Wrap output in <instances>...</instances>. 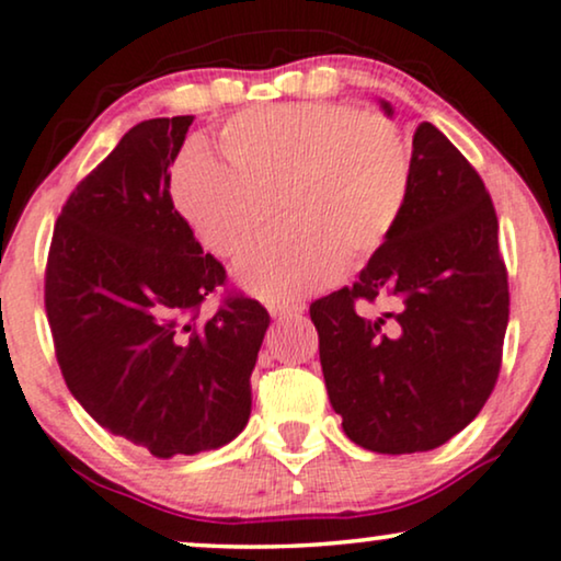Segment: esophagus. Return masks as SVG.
Here are the masks:
<instances>
[{"label": "esophagus", "mask_w": 561, "mask_h": 561, "mask_svg": "<svg viewBox=\"0 0 561 561\" xmlns=\"http://www.w3.org/2000/svg\"><path fill=\"white\" fill-rule=\"evenodd\" d=\"M267 312L275 317V320H286V317H299L304 312L301 301H273L267 304Z\"/></svg>", "instance_id": "esophagus-1"}]
</instances>
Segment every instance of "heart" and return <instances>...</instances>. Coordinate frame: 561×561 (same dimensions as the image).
<instances>
[{"instance_id": "obj_1", "label": "heart", "mask_w": 561, "mask_h": 561, "mask_svg": "<svg viewBox=\"0 0 561 561\" xmlns=\"http://www.w3.org/2000/svg\"><path fill=\"white\" fill-rule=\"evenodd\" d=\"M218 150L224 163L184 156L171 197L218 257L239 254L275 205L283 224L233 267L239 286L267 301L317 291L377 252L411 190V153L396 124L341 103L249 108L226 124Z\"/></svg>"}]
</instances>
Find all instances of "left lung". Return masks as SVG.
Segmentation results:
<instances>
[{
  "instance_id": "1",
  "label": "left lung",
  "mask_w": 561,
  "mask_h": 561,
  "mask_svg": "<svg viewBox=\"0 0 561 561\" xmlns=\"http://www.w3.org/2000/svg\"><path fill=\"white\" fill-rule=\"evenodd\" d=\"M382 112L392 116V106ZM496 213L466 156L421 122L396 228L351 288L309 307L330 403L358 447L426 453L462 432L492 396L510 320ZM397 309L362 318L356 300Z\"/></svg>"
}]
</instances>
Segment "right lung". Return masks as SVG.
I'll list each match as a JSON object with an SVG mask.
<instances>
[{
	"label": "right lung",
	"mask_w": 561,
	"mask_h": 561,
	"mask_svg": "<svg viewBox=\"0 0 561 561\" xmlns=\"http://www.w3.org/2000/svg\"><path fill=\"white\" fill-rule=\"evenodd\" d=\"M192 119L129 129L61 207L46 265V314L69 392L90 419L156 458L239 437L270 324L247 296H228L199 320L226 270L169 192Z\"/></svg>",
	"instance_id": "1"
}]
</instances>
